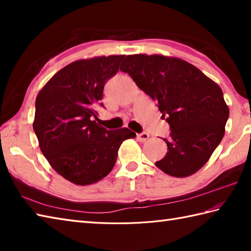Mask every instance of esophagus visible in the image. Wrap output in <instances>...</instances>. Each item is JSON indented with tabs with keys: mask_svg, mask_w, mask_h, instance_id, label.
Instances as JSON below:
<instances>
[{
	"mask_svg": "<svg viewBox=\"0 0 251 251\" xmlns=\"http://www.w3.org/2000/svg\"><path fill=\"white\" fill-rule=\"evenodd\" d=\"M137 138H138V140H139V141L145 142L149 138V134H148V132H141V134L137 135Z\"/></svg>",
	"mask_w": 251,
	"mask_h": 251,
	"instance_id": "obj_1",
	"label": "esophagus"
}]
</instances>
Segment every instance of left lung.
Here are the masks:
<instances>
[{
    "label": "left lung",
    "mask_w": 251,
    "mask_h": 251,
    "mask_svg": "<svg viewBox=\"0 0 251 251\" xmlns=\"http://www.w3.org/2000/svg\"><path fill=\"white\" fill-rule=\"evenodd\" d=\"M120 69L155 101L170 126L167 153L156 166L177 178L195 174L225 136L230 112L219 85L175 57L129 55Z\"/></svg>",
    "instance_id": "left-lung-1"
}]
</instances>
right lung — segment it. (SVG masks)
I'll return each instance as SVG.
<instances>
[{
    "label": "right lung",
    "mask_w": 251,
    "mask_h": 251,
    "mask_svg": "<svg viewBox=\"0 0 251 251\" xmlns=\"http://www.w3.org/2000/svg\"><path fill=\"white\" fill-rule=\"evenodd\" d=\"M124 55L74 61L41 89L33 129L42 153L57 174L77 185L98 182L117 158L122 142L135 138L128 128L108 130L94 121L102 105L104 84L119 71Z\"/></svg>",
    "instance_id": "obj_1"
}]
</instances>
